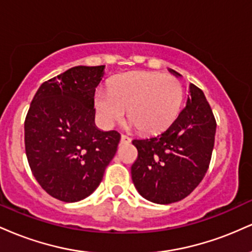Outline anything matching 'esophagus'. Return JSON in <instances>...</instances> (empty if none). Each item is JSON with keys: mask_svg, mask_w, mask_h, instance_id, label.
Returning a JSON list of instances; mask_svg holds the SVG:
<instances>
[{"mask_svg": "<svg viewBox=\"0 0 252 252\" xmlns=\"http://www.w3.org/2000/svg\"><path fill=\"white\" fill-rule=\"evenodd\" d=\"M131 142V138L128 135H122L121 136V144H126Z\"/></svg>", "mask_w": 252, "mask_h": 252, "instance_id": "1", "label": "esophagus"}]
</instances>
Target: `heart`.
Instances as JSON below:
<instances>
[{"instance_id":"heart-1","label":"heart","mask_w":252,"mask_h":252,"mask_svg":"<svg viewBox=\"0 0 252 252\" xmlns=\"http://www.w3.org/2000/svg\"><path fill=\"white\" fill-rule=\"evenodd\" d=\"M184 88L178 78L158 72L135 71L111 80L109 91L99 90L94 105L105 126L128 118L144 134L166 129L180 112Z\"/></svg>"}]
</instances>
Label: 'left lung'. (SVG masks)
<instances>
[{
  "mask_svg": "<svg viewBox=\"0 0 252 252\" xmlns=\"http://www.w3.org/2000/svg\"><path fill=\"white\" fill-rule=\"evenodd\" d=\"M189 89L186 106L168 128L154 137L132 141L138 152L131 166L132 182L143 198L155 204L186 198L209 169L216 118L204 92L193 84Z\"/></svg>",
  "mask_w": 252,
  "mask_h": 252,
  "instance_id": "left-lung-1",
  "label": "left lung"
}]
</instances>
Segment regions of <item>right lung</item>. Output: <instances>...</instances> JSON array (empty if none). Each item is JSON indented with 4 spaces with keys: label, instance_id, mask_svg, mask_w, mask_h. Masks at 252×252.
<instances>
[{
    "label": "right lung",
    "instance_id": "1",
    "mask_svg": "<svg viewBox=\"0 0 252 252\" xmlns=\"http://www.w3.org/2000/svg\"><path fill=\"white\" fill-rule=\"evenodd\" d=\"M104 65L76 66L42 83L25 120L34 178L51 196L76 202L99 186L121 134L94 126V91Z\"/></svg>",
    "mask_w": 252,
    "mask_h": 252
}]
</instances>
